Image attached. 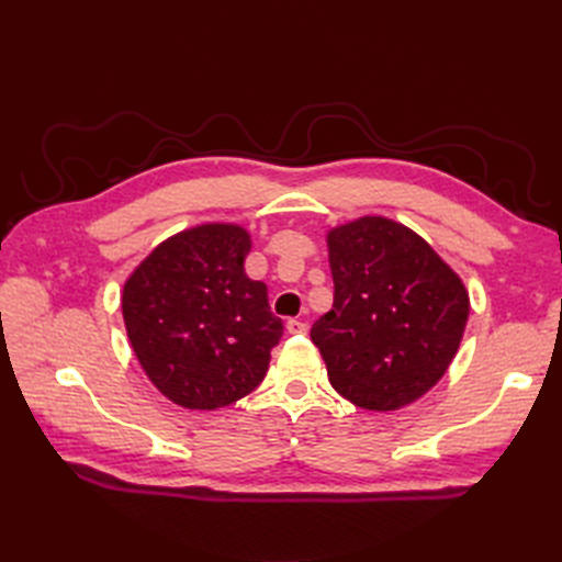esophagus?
Wrapping results in <instances>:
<instances>
[{"label":"esophagus","instance_id":"obj_1","mask_svg":"<svg viewBox=\"0 0 562 562\" xmlns=\"http://www.w3.org/2000/svg\"><path fill=\"white\" fill-rule=\"evenodd\" d=\"M285 330L288 333H291V335H307V323H304V321H297V318H291V321H288L285 323Z\"/></svg>","mask_w":562,"mask_h":562}]
</instances>
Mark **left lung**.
<instances>
[{
	"label": "left lung",
	"instance_id": "left-lung-1",
	"mask_svg": "<svg viewBox=\"0 0 562 562\" xmlns=\"http://www.w3.org/2000/svg\"><path fill=\"white\" fill-rule=\"evenodd\" d=\"M326 241L335 297L312 326V342L333 389L375 413L415 403L462 342V279L419 234L382 215L333 227Z\"/></svg>",
	"mask_w": 562,
	"mask_h": 562
}]
</instances>
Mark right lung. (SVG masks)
Instances as JSON below:
<instances>
[{
    "label": "right lung",
    "mask_w": 562,
    "mask_h": 562,
    "mask_svg": "<svg viewBox=\"0 0 562 562\" xmlns=\"http://www.w3.org/2000/svg\"><path fill=\"white\" fill-rule=\"evenodd\" d=\"M250 234L209 223L168 236L131 271L122 312L149 382L187 411H217L262 382L283 323L246 277Z\"/></svg>",
    "instance_id": "1"
}]
</instances>
